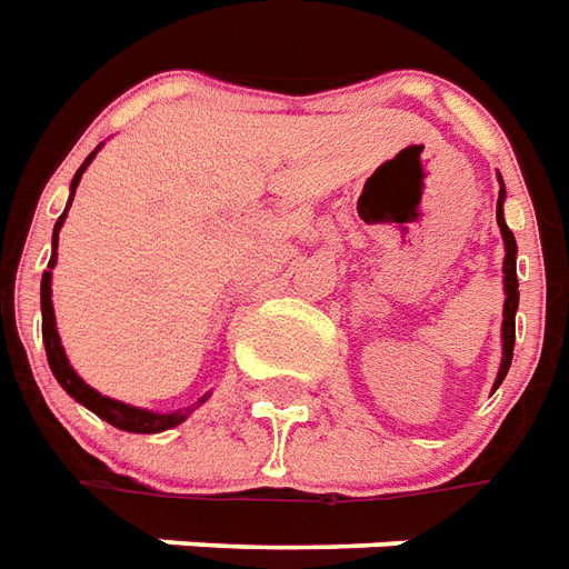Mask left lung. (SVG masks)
Instances as JSON below:
<instances>
[{"instance_id":"obj_1","label":"left lung","mask_w":569,"mask_h":569,"mask_svg":"<svg viewBox=\"0 0 569 569\" xmlns=\"http://www.w3.org/2000/svg\"><path fill=\"white\" fill-rule=\"evenodd\" d=\"M501 179V177H498ZM503 198H507V191H498V228H501L503 237V293H507V300H503V327H501V339H503V357H501V369H498V378H495V387L498 390L501 381L507 378V371H510L512 362V345H516V309H519V279H516V237H512V230L507 228V221H503Z\"/></svg>"}]
</instances>
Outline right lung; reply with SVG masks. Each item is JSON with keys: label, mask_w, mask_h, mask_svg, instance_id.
I'll return each mask as SVG.
<instances>
[{"label": "right lung", "mask_w": 569, "mask_h": 569, "mask_svg": "<svg viewBox=\"0 0 569 569\" xmlns=\"http://www.w3.org/2000/svg\"><path fill=\"white\" fill-rule=\"evenodd\" d=\"M98 152V149H96ZM96 152H89L87 161L80 164V170L74 173L71 179V198H68V207H71V200H74V188L83 177V170L89 168V161L96 158ZM68 207L66 212L59 216L57 228H53V254H50V263H47V272L41 276V336H44V350H47V362H50V371L57 375V381L62 383V390L77 399L83 408H89L92 413H98L101 420H107L110 426H117L122 431H138V435H156V431H164V429H173L179 422L186 420L191 408H182V411H173V413H156V411H143V408H134V405H126V401H117V399H107L101 396L98 390H92L89 383H83V378L71 369V362L66 357V348H62V341H59V332H57V315H53V300H50V269L57 263V246H59V228H62V221L68 216ZM207 399V396H203ZM200 399V401H203Z\"/></svg>", "instance_id": "1"}]
</instances>
